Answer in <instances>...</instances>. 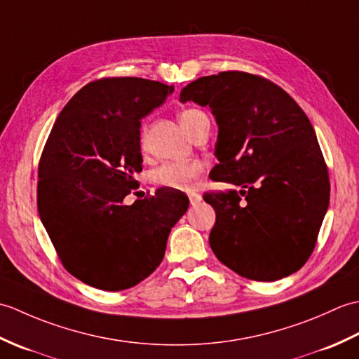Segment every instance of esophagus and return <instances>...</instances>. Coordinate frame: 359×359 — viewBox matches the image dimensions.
<instances>
[{
	"instance_id": "1",
	"label": "esophagus",
	"mask_w": 359,
	"mask_h": 359,
	"mask_svg": "<svg viewBox=\"0 0 359 359\" xmlns=\"http://www.w3.org/2000/svg\"><path fill=\"white\" fill-rule=\"evenodd\" d=\"M188 199H189V203L194 207V205H197L202 201V196L199 193H188Z\"/></svg>"
}]
</instances>
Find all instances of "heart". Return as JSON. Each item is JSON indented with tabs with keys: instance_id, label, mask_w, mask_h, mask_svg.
<instances>
[{
	"instance_id": "heart-1",
	"label": "heart",
	"mask_w": 359,
	"mask_h": 359,
	"mask_svg": "<svg viewBox=\"0 0 359 359\" xmlns=\"http://www.w3.org/2000/svg\"><path fill=\"white\" fill-rule=\"evenodd\" d=\"M207 116L199 109L188 108L179 114V121L182 128L191 135L197 125ZM143 147V139H142ZM203 172V163L201 160H175L160 165L152 171V182L158 187L174 188V189H188L191 188L199 175Z\"/></svg>"
}]
</instances>
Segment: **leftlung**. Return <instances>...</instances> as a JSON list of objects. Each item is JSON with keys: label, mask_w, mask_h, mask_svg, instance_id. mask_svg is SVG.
Masks as SVG:
<instances>
[{"label": "left lung", "mask_w": 359, "mask_h": 359, "mask_svg": "<svg viewBox=\"0 0 359 359\" xmlns=\"http://www.w3.org/2000/svg\"><path fill=\"white\" fill-rule=\"evenodd\" d=\"M180 100L210 106L219 125L210 177L241 187L203 194L216 211V257L253 280L299 270L330 201L329 170L306 112L269 79L242 71L197 79Z\"/></svg>", "instance_id": "1"}]
</instances>
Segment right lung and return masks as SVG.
Segmentation results:
<instances>
[{"label": "right lung", "instance_id": "right-lung-1", "mask_svg": "<svg viewBox=\"0 0 359 359\" xmlns=\"http://www.w3.org/2000/svg\"><path fill=\"white\" fill-rule=\"evenodd\" d=\"M174 86L139 77L88 83L60 112L38 163L36 207L60 262L118 292L154 271L188 197L171 188L125 205L142 171L140 120Z\"/></svg>", "mask_w": 359, "mask_h": 359}]
</instances>
